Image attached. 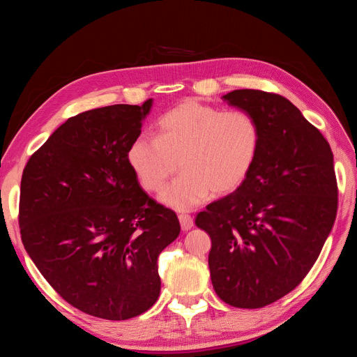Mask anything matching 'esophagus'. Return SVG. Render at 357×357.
<instances>
[{"label": "esophagus", "mask_w": 357, "mask_h": 357, "mask_svg": "<svg viewBox=\"0 0 357 357\" xmlns=\"http://www.w3.org/2000/svg\"><path fill=\"white\" fill-rule=\"evenodd\" d=\"M178 220H180V226H181V229L183 231H189V229H192V226H193V219L190 218L189 214H178Z\"/></svg>", "instance_id": "1"}]
</instances>
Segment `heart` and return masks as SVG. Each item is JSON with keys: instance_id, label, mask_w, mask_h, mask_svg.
<instances>
[{"instance_id": "b5f03b06", "label": "heart", "mask_w": 357, "mask_h": 357, "mask_svg": "<svg viewBox=\"0 0 357 357\" xmlns=\"http://www.w3.org/2000/svg\"><path fill=\"white\" fill-rule=\"evenodd\" d=\"M156 137L138 135L128 162L146 190L160 192L168 207L186 211L210 197L228 195L250 176L261 147L256 119L243 110L222 109L188 100L160 116Z\"/></svg>"}]
</instances>
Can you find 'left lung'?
Here are the masks:
<instances>
[{
    "label": "left lung",
    "mask_w": 357,
    "mask_h": 357,
    "mask_svg": "<svg viewBox=\"0 0 357 357\" xmlns=\"http://www.w3.org/2000/svg\"><path fill=\"white\" fill-rule=\"evenodd\" d=\"M223 101L256 119L261 147L243 185L208 204L195 223L211 238L218 296L236 308H262L305 278L328 238L338 208L333 155L282 95L238 89Z\"/></svg>",
    "instance_id": "left-lung-1"
}]
</instances>
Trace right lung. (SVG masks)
I'll return each instance as SVG.
<instances>
[{
  "label": "right lung",
  "instance_id": "obj_1",
  "mask_svg": "<svg viewBox=\"0 0 357 357\" xmlns=\"http://www.w3.org/2000/svg\"><path fill=\"white\" fill-rule=\"evenodd\" d=\"M152 100L70 117L32 155L20 181V236L68 304L128 320L159 298L158 256L180 234L176 213L150 198L128 162Z\"/></svg>",
  "mask_w": 357,
  "mask_h": 357
}]
</instances>
